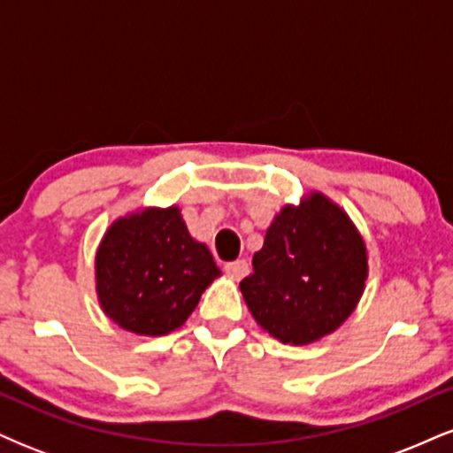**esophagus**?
<instances>
[{
	"label": "esophagus",
	"instance_id": "34e87169",
	"mask_svg": "<svg viewBox=\"0 0 453 453\" xmlns=\"http://www.w3.org/2000/svg\"><path fill=\"white\" fill-rule=\"evenodd\" d=\"M223 270H226V274L234 280H241L242 277H247L249 273V264L244 262V259H236V262H227L226 266H223Z\"/></svg>",
	"mask_w": 453,
	"mask_h": 453
}]
</instances>
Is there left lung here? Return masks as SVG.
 Here are the masks:
<instances>
[{"label": "left lung", "mask_w": 453, "mask_h": 453, "mask_svg": "<svg viewBox=\"0 0 453 453\" xmlns=\"http://www.w3.org/2000/svg\"><path fill=\"white\" fill-rule=\"evenodd\" d=\"M366 277L362 234L339 204L313 191L274 217L241 292L262 330L309 345L353 313Z\"/></svg>", "instance_id": "8db88e82"}]
</instances>
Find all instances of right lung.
Segmentation results:
<instances>
[{"label":"right lung","instance_id":"right-lung-1","mask_svg":"<svg viewBox=\"0 0 453 453\" xmlns=\"http://www.w3.org/2000/svg\"><path fill=\"white\" fill-rule=\"evenodd\" d=\"M219 274L209 247L191 238L179 206L119 217L96 253L104 313L140 336H164L183 326Z\"/></svg>","mask_w":453,"mask_h":453}]
</instances>
